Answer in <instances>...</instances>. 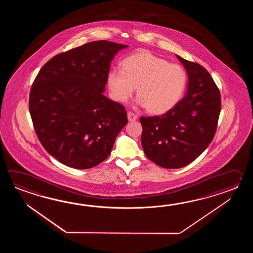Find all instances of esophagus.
I'll use <instances>...</instances> for the list:
<instances>
[{
  "label": "esophagus",
  "instance_id": "34e87169",
  "mask_svg": "<svg viewBox=\"0 0 253 253\" xmlns=\"http://www.w3.org/2000/svg\"><path fill=\"white\" fill-rule=\"evenodd\" d=\"M127 119H128V121H130V122H134L137 119V116L133 112H128L127 113Z\"/></svg>",
  "mask_w": 253,
  "mask_h": 253
}]
</instances>
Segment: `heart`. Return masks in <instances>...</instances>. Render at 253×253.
<instances>
[{
  "label": "heart",
  "mask_w": 253,
  "mask_h": 253,
  "mask_svg": "<svg viewBox=\"0 0 253 253\" xmlns=\"http://www.w3.org/2000/svg\"><path fill=\"white\" fill-rule=\"evenodd\" d=\"M186 82L182 67L148 50L130 55L122 61L121 70L108 74V88L116 101L126 102L136 87L137 102L154 115L171 110L183 96Z\"/></svg>",
  "instance_id": "b5f03b06"
}]
</instances>
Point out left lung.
<instances>
[{
    "mask_svg": "<svg viewBox=\"0 0 253 253\" xmlns=\"http://www.w3.org/2000/svg\"><path fill=\"white\" fill-rule=\"evenodd\" d=\"M188 74V90L164 115L141 117L145 156L163 168L189 165L210 145L220 116V90L203 66L176 56Z\"/></svg>",
    "mask_w": 253,
    "mask_h": 253,
    "instance_id": "left-lung-1",
    "label": "left lung"
}]
</instances>
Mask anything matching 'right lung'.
Returning a JSON list of instances; mask_svg holds the SVG:
<instances>
[{
	"label": "right lung",
	"instance_id": "1",
	"mask_svg": "<svg viewBox=\"0 0 253 253\" xmlns=\"http://www.w3.org/2000/svg\"><path fill=\"white\" fill-rule=\"evenodd\" d=\"M127 45L96 41L54 56L39 71L29 109L43 147L67 167L106 160L127 123L124 106L103 95L110 63Z\"/></svg>",
	"mask_w": 253,
	"mask_h": 253
}]
</instances>
